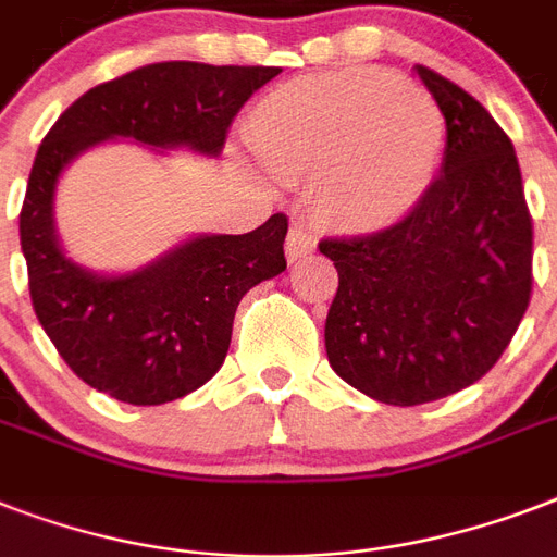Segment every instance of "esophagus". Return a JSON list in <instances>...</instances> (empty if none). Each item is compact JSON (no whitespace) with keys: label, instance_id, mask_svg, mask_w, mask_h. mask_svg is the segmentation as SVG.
<instances>
[{"label":"esophagus","instance_id":"34e87169","mask_svg":"<svg viewBox=\"0 0 557 557\" xmlns=\"http://www.w3.org/2000/svg\"><path fill=\"white\" fill-rule=\"evenodd\" d=\"M314 245H318V236H314L312 227L306 225H295L288 231V239H286V257L288 262H297L309 257L314 251Z\"/></svg>","mask_w":557,"mask_h":557}]
</instances>
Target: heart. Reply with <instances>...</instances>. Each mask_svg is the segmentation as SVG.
Returning a JSON list of instances; mask_svg holds the SVG:
<instances>
[{
	"mask_svg": "<svg viewBox=\"0 0 557 557\" xmlns=\"http://www.w3.org/2000/svg\"><path fill=\"white\" fill-rule=\"evenodd\" d=\"M262 168L321 182L323 210L349 231L396 225L424 199L445 150V124L422 89L379 69L283 83L251 121Z\"/></svg>",
	"mask_w": 557,
	"mask_h": 557,
	"instance_id": "heart-1",
	"label": "heart"
}]
</instances>
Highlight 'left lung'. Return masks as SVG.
<instances>
[{"mask_svg":"<svg viewBox=\"0 0 557 557\" xmlns=\"http://www.w3.org/2000/svg\"><path fill=\"white\" fill-rule=\"evenodd\" d=\"M416 74L445 117L440 176L393 227L318 245L338 269L323 330L332 370L396 407L483 379L532 295V216L509 135L457 83Z\"/></svg>","mask_w":557,"mask_h":557,"instance_id":"obj_1","label":"left lung"}]
</instances>
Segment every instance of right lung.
Instances as JSON below:
<instances>
[{
  "label": "right lung",
  "instance_id": "obj_1",
  "mask_svg": "<svg viewBox=\"0 0 557 557\" xmlns=\"http://www.w3.org/2000/svg\"><path fill=\"white\" fill-rule=\"evenodd\" d=\"M269 65L152 63L77 98L42 138L20 213L30 304L63 361L89 387L126 405H164L199 389L231 347L236 306L286 271L288 219L251 234H199L124 274L74 262L54 222L57 185L77 156L103 141L193 150L216 159L227 126Z\"/></svg>",
  "mask_w": 557,
  "mask_h": 557
}]
</instances>
